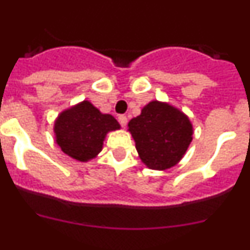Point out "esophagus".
I'll return each mask as SVG.
<instances>
[{"mask_svg":"<svg viewBox=\"0 0 250 250\" xmlns=\"http://www.w3.org/2000/svg\"><path fill=\"white\" fill-rule=\"evenodd\" d=\"M118 121H119V123L123 125V127H125V125H127V122H128V119H127V117H125V115H119Z\"/></svg>","mask_w":250,"mask_h":250,"instance_id":"1","label":"esophagus"}]
</instances>
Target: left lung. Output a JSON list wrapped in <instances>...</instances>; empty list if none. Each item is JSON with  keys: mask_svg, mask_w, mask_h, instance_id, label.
<instances>
[{"mask_svg": "<svg viewBox=\"0 0 250 250\" xmlns=\"http://www.w3.org/2000/svg\"><path fill=\"white\" fill-rule=\"evenodd\" d=\"M128 132L138 156L148 169L167 170L175 167L193 140L189 117L170 103L152 100L132 118Z\"/></svg>", "mask_w": 250, "mask_h": 250, "instance_id": "1", "label": "left lung"}]
</instances>
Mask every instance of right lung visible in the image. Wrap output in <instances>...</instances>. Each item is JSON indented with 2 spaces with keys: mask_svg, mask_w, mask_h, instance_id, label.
Returning a JSON list of instances; mask_svg holds the SVG:
<instances>
[{
  "mask_svg": "<svg viewBox=\"0 0 250 250\" xmlns=\"http://www.w3.org/2000/svg\"><path fill=\"white\" fill-rule=\"evenodd\" d=\"M121 129L112 114H104L89 100L64 109L54 121L56 144L63 154L80 163L95 159L109 132Z\"/></svg>",
  "mask_w": 250,
  "mask_h": 250,
  "instance_id": "right-lung-1",
  "label": "right lung"
}]
</instances>
